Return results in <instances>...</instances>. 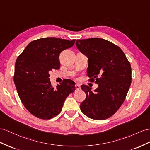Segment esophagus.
Instances as JSON below:
<instances>
[{
    "label": "esophagus",
    "mask_w": 150,
    "mask_h": 150,
    "mask_svg": "<svg viewBox=\"0 0 150 150\" xmlns=\"http://www.w3.org/2000/svg\"><path fill=\"white\" fill-rule=\"evenodd\" d=\"M75 88H76V90H79L80 88V85H78V84H76L75 85Z\"/></svg>",
    "instance_id": "1"
}]
</instances>
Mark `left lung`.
Instances as JSON below:
<instances>
[{"mask_svg": "<svg viewBox=\"0 0 150 150\" xmlns=\"http://www.w3.org/2000/svg\"><path fill=\"white\" fill-rule=\"evenodd\" d=\"M76 45L88 58L90 80L99 85L93 92L87 85H81L86 94L81 111L91 119L104 120L125 100L132 79L130 63L119 46L101 38L77 40Z\"/></svg>", "mask_w": 150, "mask_h": 150, "instance_id": "obj_1", "label": "left lung"}]
</instances>
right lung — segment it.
Listing matches in <instances>:
<instances>
[{"label":"right lung","instance_id":"1","mask_svg":"<svg viewBox=\"0 0 150 150\" xmlns=\"http://www.w3.org/2000/svg\"><path fill=\"white\" fill-rule=\"evenodd\" d=\"M71 41L44 38L31 41L16 59L14 82L22 103L29 112L42 119H51L61 112L69 94L75 91L70 79L51 86L50 71L60 67L59 54L74 45Z\"/></svg>","mask_w":150,"mask_h":150}]
</instances>
